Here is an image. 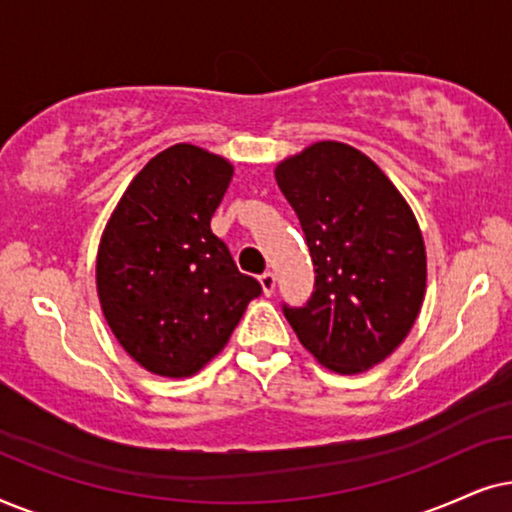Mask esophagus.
Here are the masks:
<instances>
[{
    "instance_id": "34e87169",
    "label": "esophagus",
    "mask_w": 512,
    "mask_h": 512,
    "mask_svg": "<svg viewBox=\"0 0 512 512\" xmlns=\"http://www.w3.org/2000/svg\"><path fill=\"white\" fill-rule=\"evenodd\" d=\"M260 285H262L264 295L271 297V295H274V290H276V276L271 274V271H264V274L260 276Z\"/></svg>"
}]
</instances>
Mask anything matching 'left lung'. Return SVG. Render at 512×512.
Listing matches in <instances>:
<instances>
[{
	"instance_id": "1",
	"label": "left lung",
	"mask_w": 512,
	"mask_h": 512,
	"mask_svg": "<svg viewBox=\"0 0 512 512\" xmlns=\"http://www.w3.org/2000/svg\"><path fill=\"white\" fill-rule=\"evenodd\" d=\"M316 267L306 306H283L306 351L360 374L405 342L426 295V245L410 203L360 149L313 142L278 163Z\"/></svg>"
}]
</instances>
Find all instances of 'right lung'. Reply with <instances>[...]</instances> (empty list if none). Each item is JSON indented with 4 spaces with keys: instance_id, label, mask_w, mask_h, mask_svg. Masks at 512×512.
I'll return each instance as SVG.
<instances>
[{
    "instance_id": "right-lung-1",
    "label": "right lung",
    "mask_w": 512,
    "mask_h": 512,
    "mask_svg": "<svg viewBox=\"0 0 512 512\" xmlns=\"http://www.w3.org/2000/svg\"><path fill=\"white\" fill-rule=\"evenodd\" d=\"M231 177L234 166L208 149H163L133 177L102 231V313L128 356L159 377L203 370L262 292L210 231Z\"/></svg>"
}]
</instances>
